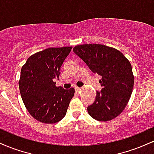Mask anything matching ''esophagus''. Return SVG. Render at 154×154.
Listing matches in <instances>:
<instances>
[{
    "instance_id": "1",
    "label": "esophagus",
    "mask_w": 154,
    "mask_h": 154,
    "mask_svg": "<svg viewBox=\"0 0 154 154\" xmlns=\"http://www.w3.org/2000/svg\"><path fill=\"white\" fill-rule=\"evenodd\" d=\"M80 90H81L80 88H75V91L77 92V93H78L79 91H80Z\"/></svg>"
}]
</instances>
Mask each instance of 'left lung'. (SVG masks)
I'll list each match as a JSON object with an SVG mask.
<instances>
[{
  "label": "left lung",
  "mask_w": 154,
  "mask_h": 154,
  "mask_svg": "<svg viewBox=\"0 0 154 154\" xmlns=\"http://www.w3.org/2000/svg\"><path fill=\"white\" fill-rule=\"evenodd\" d=\"M93 73L102 77V89L88 107L94 119L106 122L119 116L126 107L134 85L132 66L119 51L100 44H85L73 48Z\"/></svg>",
  "instance_id": "8db88e82"
}]
</instances>
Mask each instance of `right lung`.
<instances>
[{
	"instance_id": "right-lung-1",
	"label": "right lung",
	"mask_w": 154,
	"mask_h": 154,
	"mask_svg": "<svg viewBox=\"0 0 154 154\" xmlns=\"http://www.w3.org/2000/svg\"><path fill=\"white\" fill-rule=\"evenodd\" d=\"M72 47L49 48L32 55L21 69L19 91L30 115L40 122L54 124L66 115L75 89L56 87L61 66Z\"/></svg>"
}]
</instances>
